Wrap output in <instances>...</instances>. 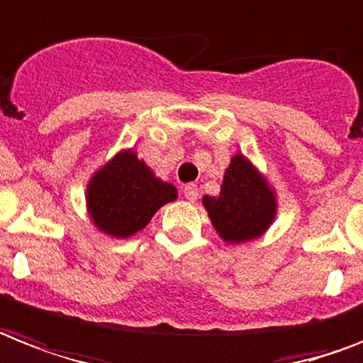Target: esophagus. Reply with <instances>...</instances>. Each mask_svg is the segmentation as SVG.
Wrapping results in <instances>:
<instances>
[{"label":"esophagus","instance_id":"obj_1","mask_svg":"<svg viewBox=\"0 0 363 363\" xmlns=\"http://www.w3.org/2000/svg\"><path fill=\"white\" fill-rule=\"evenodd\" d=\"M184 197H186L188 201H197V196H199V191H197V186L196 184H186V186H184Z\"/></svg>","mask_w":363,"mask_h":363}]
</instances>
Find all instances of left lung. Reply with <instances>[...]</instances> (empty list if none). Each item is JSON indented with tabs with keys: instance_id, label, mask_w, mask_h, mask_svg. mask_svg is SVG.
Instances as JSON below:
<instances>
[{
	"instance_id": "left-lung-1",
	"label": "left lung",
	"mask_w": 363,
	"mask_h": 363,
	"mask_svg": "<svg viewBox=\"0 0 363 363\" xmlns=\"http://www.w3.org/2000/svg\"><path fill=\"white\" fill-rule=\"evenodd\" d=\"M203 205L218 235L231 244L261 237L276 218V194L244 155H235L223 175L220 196H205Z\"/></svg>"
}]
</instances>
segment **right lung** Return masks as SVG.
I'll return each mask as SVG.
<instances>
[{"instance_id":"right-lung-1","label":"right lung","mask_w":363,"mask_h":363,"mask_svg":"<svg viewBox=\"0 0 363 363\" xmlns=\"http://www.w3.org/2000/svg\"><path fill=\"white\" fill-rule=\"evenodd\" d=\"M85 199L99 231L126 238L145 228L158 208L175 201L177 188L155 177L134 151H121L91 177Z\"/></svg>"}]
</instances>
